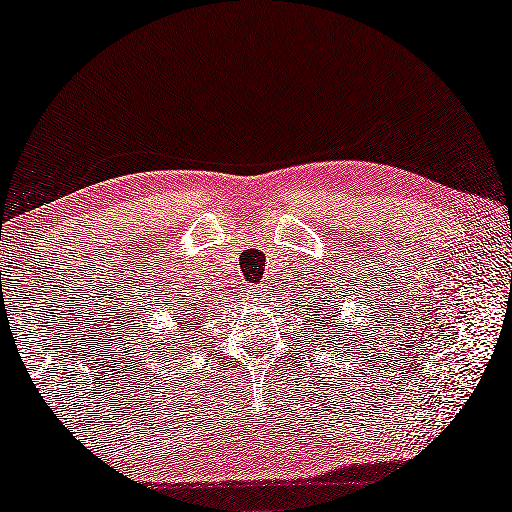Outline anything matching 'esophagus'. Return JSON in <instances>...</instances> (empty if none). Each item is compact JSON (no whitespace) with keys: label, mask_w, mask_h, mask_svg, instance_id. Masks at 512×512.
I'll return each instance as SVG.
<instances>
[{"label":"esophagus","mask_w":512,"mask_h":512,"mask_svg":"<svg viewBox=\"0 0 512 512\" xmlns=\"http://www.w3.org/2000/svg\"><path fill=\"white\" fill-rule=\"evenodd\" d=\"M264 294H262V291H253V296H250V298H255V300H259V298H262Z\"/></svg>","instance_id":"34e87169"}]
</instances>
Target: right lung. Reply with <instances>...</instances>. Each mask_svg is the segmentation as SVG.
<instances>
[{
  "instance_id": "obj_1",
  "label": "right lung",
  "mask_w": 512,
  "mask_h": 512,
  "mask_svg": "<svg viewBox=\"0 0 512 512\" xmlns=\"http://www.w3.org/2000/svg\"><path fill=\"white\" fill-rule=\"evenodd\" d=\"M191 310H193L191 305H184V303H180V312H182V314H191ZM193 314H196V312H193ZM186 326H196V323H186Z\"/></svg>"
}]
</instances>
